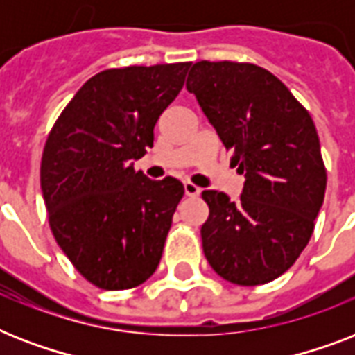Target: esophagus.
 Masks as SVG:
<instances>
[{
	"label": "esophagus",
	"instance_id": "obj_1",
	"mask_svg": "<svg viewBox=\"0 0 355 355\" xmlns=\"http://www.w3.org/2000/svg\"><path fill=\"white\" fill-rule=\"evenodd\" d=\"M184 191H186L188 197H197V195L200 193V188L191 182H184Z\"/></svg>",
	"mask_w": 355,
	"mask_h": 355
}]
</instances>
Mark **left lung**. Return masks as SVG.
Returning a JSON list of instances; mask_svg holds the SVG:
<instances>
[{"label":"left lung","instance_id":"8db88e82","mask_svg":"<svg viewBox=\"0 0 355 355\" xmlns=\"http://www.w3.org/2000/svg\"><path fill=\"white\" fill-rule=\"evenodd\" d=\"M245 175L241 197L206 189L200 228L211 269L237 286L284 275L300 256L319 216L326 169L308 110L286 85L254 64H193L186 83Z\"/></svg>","mask_w":355,"mask_h":355}]
</instances>
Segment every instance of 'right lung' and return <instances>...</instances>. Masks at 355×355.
<instances>
[{
    "mask_svg": "<svg viewBox=\"0 0 355 355\" xmlns=\"http://www.w3.org/2000/svg\"><path fill=\"white\" fill-rule=\"evenodd\" d=\"M191 62L105 69L83 85L47 136L40 166L53 236L94 286L144 284L160 263L180 180H150L134 160L153 147L155 125Z\"/></svg>",
    "mask_w": 355,
    "mask_h": 355,
    "instance_id": "obj_1",
    "label": "right lung"
}]
</instances>
